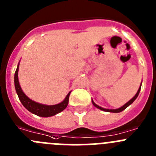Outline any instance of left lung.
<instances>
[{"label":"left lung","instance_id":"1","mask_svg":"<svg viewBox=\"0 0 156 156\" xmlns=\"http://www.w3.org/2000/svg\"><path fill=\"white\" fill-rule=\"evenodd\" d=\"M140 89H141V85L140 86V87H139V89H138L137 92H136V94H135V96H134V97H133V98L131 99V100H129V101L127 102V103H125V104L123 106H122V107H121V108H116V109H108V108H102V107H100V106H99L98 105L96 104V103H94V102L93 101V100H92V103H93V105H94V106H95V107H97V108H100V109L103 110V111H104V112H114V113L121 112H122V111H123V110H125V108H126L127 107V106H130V105L131 104V103H133V102L135 100H136V97H138V95H139L140 91Z\"/></svg>","mask_w":156,"mask_h":156}]
</instances>
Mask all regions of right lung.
<instances>
[{"label": "right lung", "instance_id": "1", "mask_svg": "<svg viewBox=\"0 0 156 156\" xmlns=\"http://www.w3.org/2000/svg\"><path fill=\"white\" fill-rule=\"evenodd\" d=\"M20 64V63H19ZM19 64L17 66V69L15 72V75H14V84H15L16 91L17 93L19 99H20V102L23 105L26 109L29 110L33 114L36 115L41 116V117H50V116L55 115L58 114L60 112L63 111L67 107L69 103V95L71 94V91L67 94L65 100L60 103L58 104L53 105V106H48V105L41 104V103H36V102L33 101L31 99H29L24 92L22 90L21 87L20 85L18 79V71H19Z\"/></svg>", "mask_w": 156, "mask_h": 156}]
</instances>
